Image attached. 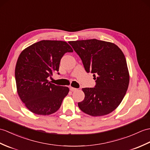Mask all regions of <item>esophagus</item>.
I'll return each mask as SVG.
<instances>
[{
    "label": "esophagus",
    "mask_w": 150,
    "mask_h": 150,
    "mask_svg": "<svg viewBox=\"0 0 150 150\" xmlns=\"http://www.w3.org/2000/svg\"><path fill=\"white\" fill-rule=\"evenodd\" d=\"M69 89H70L71 91H76V90H77V89L72 88V87H69Z\"/></svg>",
    "instance_id": "esophagus-1"
}]
</instances>
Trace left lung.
Returning a JSON list of instances; mask_svg holds the SVG:
<instances>
[{"label": "left lung", "instance_id": "1", "mask_svg": "<svg viewBox=\"0 0 150 150\" xmlns=\"http://www.w3.org/2000/svg\"><path fill=\"white\" fill-rule=\"evenodd\" d=\"M88 73L96 80L95 88H82L85 98L78 105L82 112L102 116L114 110L129 84V73L123 52L112 43L96 39L69 41Z\"/></svg>", "mask_w": 150, "mask_h": 150}]
</instances>
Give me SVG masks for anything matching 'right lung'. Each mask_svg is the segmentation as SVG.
<instances>
[{
	"instance_id": "add662e5",
	"label": "right lung",
	"mask_w": 150,
	"mask_h": 150,
	"mask_svg": "<svg viewBox=\"0 0 150 150\" xmlns=\"http://www.w3.org/2000/svg\"><path fill=\"white\" fill-rule=\"evenodd\" d=\"M72 52L66 41L42 40L21 52L15 68L17 92L31 112L50 115L60 108L69 88L52 83L48 78L59 71L64 54Z\"/></svg>"
}]
</instances>
